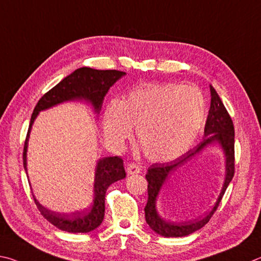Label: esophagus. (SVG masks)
<instances>
[{
    "instance_id": "esophagus-1",
    "label": "esophagus",
    "mask_w": 261,
    "mask_h": 261,
    "mask_svg": "<svg viewBox=\"0 0 261 261\" xmlns=\"http://www.w3.org/2000/svg\"><path fill=\"white\" fill-rule=\"evenodd\" d=\"M126 171L128 174H139V173H141V171H142V167L138 165V164L130 163L127 165Z\"/></svg>"
}]
</instances>
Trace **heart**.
Segmentation results:
<instances>
[{"instance_id":"heart-1","label":"heart","mask_w":261,"mask_h":261,"mask_svg":"<svg viewBox=\"0 0 261 261\" xmlns=\"http://www.w3.org/2000/svg\"><path fill=\"white\" fill-rule=\"evenodd\" d=\"M206 119V104L198 89L179 84L145 85L104 112L107 138L121 148L136 126L135 135L145 157L170 162L180 157L197 138Z\"/></svg>"}]
</instances>
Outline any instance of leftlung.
<instances>
[{
    "mask_svg": "<svg viewBox=\"0 0 261 261\" xmlns=\"http://www.w3.org/2000/svg\"><path fill=\"white\" fill-rule=\"evenodd\" d=\"M211 91V108H210L206 123L204 129V139L194 149L182 154L181 157L165 164H153L149 167L147 175L148 181V202L144 207L145 221L150 228L157 234L164 237H182L193 234L194 231L200 229L210 221L214 212L220 204L225 195L227 187L235 173V130L229 113L223 105L221 98L219 97L216 89L210 86ZM211 144H219L223 149L226 157V175L221 195L215 204L214 208L202 219L188 223H173L166 222L159 216L155 207V202L160 189L172 171L180 167L185 162L198 154L204 148Z\"/></svg>",
    "mask_w": 261,
    "mask_h": 261,
    "instance_id": "obj_1",
    "label": "left lung"
}]
</instances>
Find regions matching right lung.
<instances>
[{"label":"right lung","instance_id":"1","mask_svg":"<svg viewBox=\"0 0 261 261\" xmlns=\"http://www.w3.org/2000/svg\"><path fill=\"white\" fill-rule=\"evenodd\" d=\"M125 72L117 70H95L90 67H80L70 75L57 84L54 88L47 91L35 105L33 114L27 132V136L22 152V163L27 172V144L31 133V128L40 111L53 108L67 100H87L99 113L105 95L116 82L125 75ZM126 176L123 161L120 157H105L99 159L95 170L94 180V199L91 206L84 212L73 214H61L42 206L36 198L34 202L44 219L56 226L58 229L67 232H89L102 223L105 211V194L113 182L119 181Z\"/></svg>","mask_w":261,"mask_h":261}]
</instances>
